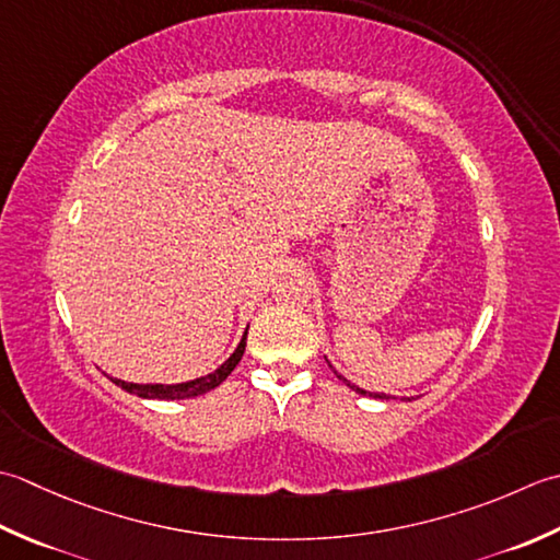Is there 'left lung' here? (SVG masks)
I'll return each mask as SVG.
<instances>
[{"instance_id":"1","label":"left lung","mask_w":560,"mask_h":560,"mask_svg":"<svg viewBox=\"0 0 560 560\" xmlns=\"http://www.w3.org/2000/svg\"><path fill=\"white\" fill-rule=\"evenodd\" d=\"M336 374H338V372H336ZM338 380H343V382H346V384L350 386V389H352V392H358V394H364V396H368V394H370V392H362V389H358V386H355V384H350V382L346 380V376H340V374H338ZM370 396H372V394H370ZM376 396H380V394H374V398H376ZM380 398H382V396H380Z\"/></svg>"}]
</instances>
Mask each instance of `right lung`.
I'll use <instances>...</instances> for the list:
<instances>
[{"mask_svg": "<svg viewBox=\"0 0 560 560\" xmlns=\"http://www.w3.org/2000/svg\"><path fill=\"white\" fill-rule=\"evenodd\" d=\"M244 348H246V336L242 338V343L232 352V358L226 360L220 370H214L208 376H200V380H192L186 384H128V382H120V380H113L118 386H122L125 392L137 394L142 398H162V401H178V398H192V396H200V394H208L212 392L214 386H220L226 376L232 374V370L238 364L244 355Z\"/></svg>", "mask_w": 560, "mask_h": 560, "instance_id": "obj_1", "label": "right lung"}]
</instances>
